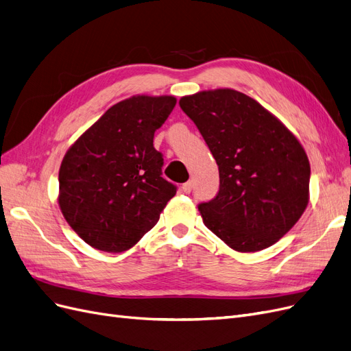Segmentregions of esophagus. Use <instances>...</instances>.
<instances>
[{"instance_id":"1","label":"esophagus","mask_w":351,"mask_h":351,"mask_svg":"<svg viewBox=\"0 0 351 351\" xmlns=\"http://www.w3.org/2000/svg\"><path fill=\"white\" fill-rule=\"evenodd\" d=\"M192 187H193V183L192 182H187V183H184L182 186V190H183L184 193H190V192H192Z\"/></svg>"}]
</instances>
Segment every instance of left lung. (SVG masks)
Listing matches in <instances>:
<instances>
[{"label":"left lung","mask_w":351,"mask_h":351,"mask_svg":"<svg viewBox=\"0 0 351 351\" xmlns=\"http://www.w3.org/2000/svg\"><path fill=\"white\" fill-rule=\"evenodd\" d=\"M219 171L214 199L197 205L205 226L231 249L278 241L304 212L311 165L299 141L259 102L232 89L180 99Z\"/></svg>","instance_id":"obj_1"}]
</instances>
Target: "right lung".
Segmentation results:
<instances>
[{"label": "right lung", "mask_w": 351, "mask_h": 351, "mask_svg": "<svg viewBox=\"0 0 351 351\" xmlns=\"http://www.w3.org/2000/svg\"><path fill=\"white\" fill-rule=\"evenodd\" d=\"M174 97H133L105 112L67 151L60 168V208L92 247L120 253L154 228L177 186L162 177L155 132Z\"/></svg>", "instance_id": "obj_1"}]
</instances>
